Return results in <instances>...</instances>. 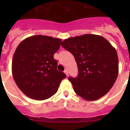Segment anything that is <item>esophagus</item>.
Instances as JSON below:
<instances>
[{
  "instance_id": "obj_1",
  "label": "esophagus",
  "mask_w": 130,
  "mask_h": 130,
  "mask_svg": "<svg viewBox=\"0 0 130 130\" xmlns=\"http://www.w3.org/2000/svg\"><path fill=\"white\" fill-rule=\"evenodd\" d=\"M64 72H65V73L66 74L67 76H69V72H68V70H67V69H65V71H64Z\"/></svg>"
}]
</instances>
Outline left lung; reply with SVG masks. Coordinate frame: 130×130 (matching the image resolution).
I'll return each instance as SVG.
<instances>
[{
	"label": "left lung",
	"instance_id": "obj_1",
	"mask_svg": "<svg viewBox=\"0 0 130 130\" xmlns=\"http://www.w3.org/2000/svg\"><path fill=\"white\" fill-rule=\"evenodd\" d=\"M61 45L73 54L77 77L69 78L73 90L86 101H96L113 87L119 73L117 51L107 40L95 34L69 38Z\"/></svg>",
	"mask_w": 130,
	"mask_h": 130
}]
</instances>
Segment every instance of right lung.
<instances>
[{"instance_id": "obj_1", "label": "right lung", "mask_w": 130, "mask_h": 130, "mask_svg": "<svg viewBox=\"0 0 130 130\" xmlns=\"http://www.w3.org/2000/svg\"><path fill=\"white\" fill-rule=\"evenodd\" d=\"M61 39L42 35L32 36L18 45L13 55L12 74L21 92L30 99L42 101L57 92L66 77L57 70L53 56Z\"/></svg>"}]
</instances>
